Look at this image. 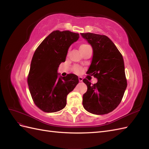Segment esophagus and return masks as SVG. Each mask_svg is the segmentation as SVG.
Instances as JSON below:
<instances>
[{
	"label": "esophagus",
	"instance_id": "1",
	"mask_svg": "<svg viewBox=\"0 0 149 149\" xmlns=\"http://www.w3.org/2000/svg\"><path fill=\"white\" fill-rule=\"evenodd\" d=\"M78 79H79V82L83 81V78L81 77V76H79Z\"/></svg>",
	"mask_w": 149,
	"mask_h": 149
}]
</instances>
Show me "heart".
Masks as SVG:
<instances>
[{
  "label": "heart",
  "mask_w": 149,
  "mask_h": 149,
  "mask_svg": "<svg viewBox=\"0 0 149 149\" xmlns=\"http://www.w3.org/2000/svg\"><path fill=\"white\" fill-rule=\"evenodd\" d=\"M90 47H90L89 45H88V44L81 43V44L79 45V51L81 52V53H82L83 52H84L86 50V49H87L88 48H89ZM73 71L75 72L76 73L80 74L83 71V68H82V67H81L80 66L75 65V66H73Z\"/></svg>",
  "instance_id": "1"
}]
</instances>
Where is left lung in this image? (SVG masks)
<instances>
[{"label":"left lung","mask_w":149,"mask_h":149,"mask_svg":"<svg viewBox=\"0 0 149 149\" xmlns=\"http://www.w3.org/2000/svg\"><path fill=\"white\" fill-rule=\"evenodd\" d=\"M81 35L93 50L87 73L98 80L94 84L86 78L83 80L88 87L83 97V107L94 114H108L119 106L127 88L123 55L106 35L92 33Z\"/></svg>","instance_id":"8db88e82"}]
</instances>
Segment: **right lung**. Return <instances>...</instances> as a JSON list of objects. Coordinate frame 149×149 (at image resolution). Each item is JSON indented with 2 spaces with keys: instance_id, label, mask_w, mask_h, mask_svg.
Here are the masks:
<instances>
[{
  "instance_id": "1",
  "label": "right lung",
  "mask_w": 149,
  "mask_h": 149,
  "mask_svg": "<svg viewBox=\"0 0 149 149\" xmlns=\"http://www.w3.org/2000/svg\"><path fill=\"white\" fill-rule=\"evenodd\" d=\"M79 34L66 30L53 31L36 49L27 78L32 100L45 112L59 111L66 106V97L79 83L78 77L68 74L58 78V68L65 61L68 49Z\"/></svg>"
}]
</instances>
